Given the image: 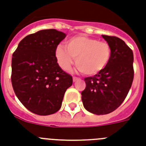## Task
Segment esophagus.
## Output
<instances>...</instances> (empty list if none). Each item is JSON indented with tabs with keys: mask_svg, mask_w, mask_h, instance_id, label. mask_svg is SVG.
<instances>
[{
	"mask_svg": "<svg viewBox=\"0 0 146 146\" xmlns=\"http://www.w3.org/2000/svg\"><path fill=\"white\" fill-rule=\"evenodd\" d=\"M79 78H78V77H73V82H76V81H78L79 80Z\"/></svg>",
	"mask_w": 146,
	"mask_h": 146,
	"instance_id": "1",
	"label": "esophagus"
}]
</instances>
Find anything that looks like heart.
<instances>
[{
	"mask_svg": "<svg viewBox=\"0 0 146 146\" xmlns=\"http://www.w3.org/2000/svg\"><path fill=\"white\" fill-rule=\"evenodd\" d=\"M66 48L58 45L56 49V58L64 70H69L73 58L79 70L85 75L94 76L103 70L111 56L108 43L93 38L79 35L66 41Z\"/></svg>",
	"mask_w": 146,
	"mask_h": 146,
	"instance_id": "1",
	"label": "heart"
}]
</instances>
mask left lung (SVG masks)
<instances>
[{"instance_id": "obj_1", "label": "left lung", "mask_w": 146, "mask_h": 146, "mask_svg": "<svg viewBox=\"0 0 146 146\" xmlns=\"http://www.w3.org/2000/svg\"><path fill=\"white\" fill-rule=\"evenodd\" d=\"M111 48V59L103 70L84 79L82 92L84 108L96 115L113 112L123 102L133 79V54L124 41L102 35Z\"/></svg>"}]
</instances>
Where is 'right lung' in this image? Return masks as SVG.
I'll list each match as a JSON object with an SVG mask.
<instances>
[{"mask_svg": "<svg viewBox=\"0 0 146 146\" xmlns=\"http://www.w3.org/2000/svg\"><path fill=\"white\" fill-rule=\"evenodd\" d=\"M66 34L43 29L26 36L18 44L12 58V84L24 107L41 116L61 108L64 95L73 78L57 63L56 49Z\"/></svg>", "mask_w": 146, "mask_h": 146, "instance_id": "add662e5", "label": "right lung"}]
</instances>
